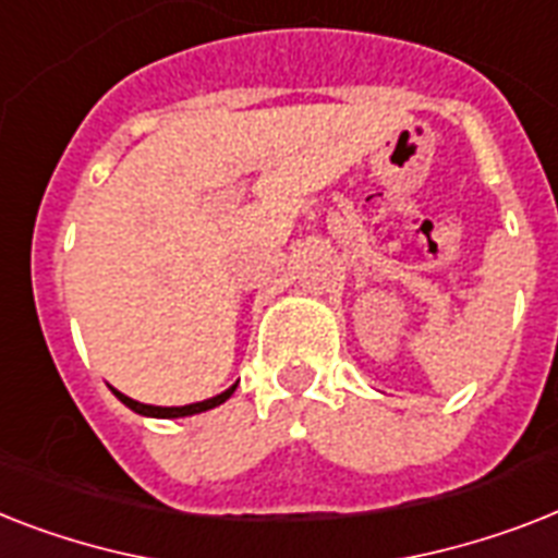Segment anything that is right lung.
I'll return each instance as SVG.
<instances>
[{
	"instance_id": "1",
	"label": "right lung",
	"mask_w": 558,
	"mask_h": 558,
	"mask_svg": "<svg viewBox=\"0 0 558 558\" xmlns=\"http://www.w3.org/2000/svg\"><path fill=\"white\" fill-rule=\"evenodd\" d=\"M234 389H238V384H232V387L226 389V392H220V396L206 398V401H197V404H185V407H154V404H140V401H134V398L122 396L120 389H114V396L120 398L122 404L129 407V410H134V412H137V415H146V418H185V415H197V412L215 410V407H220V404H223V401H229V398H232Z\"/></svg>"
}]
</instances>
